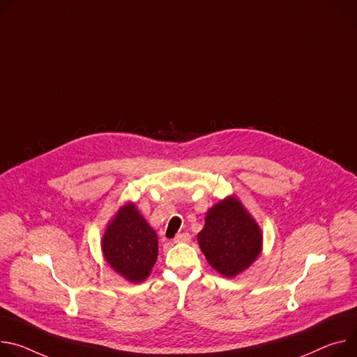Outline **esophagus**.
<instances>
[{
  "label": "esophagus",
  "mask_w": 357,
  "mask_h": 357,
  "mask_svg": "<svg viewBox=\"0 0 357 357\" xmlns=\"http://www.w3.org/2000/svg\"><path fill=\"white\" fill-rule=\"evenodd\" d=\"M190 241V235L188 234V232H185V234H179V235H176L175 236V239H174V242L175 243H188Z\"/></svg>",
  "instance_id": "34e87169"
}]
</instances>
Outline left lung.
Masks as SVG:
<instances>
[{"instance_id": "1", "label": "left lung", "mask_w": 357, "mask_h": 357, "mask_svg": "<svg viewBox=\"0 0 357 357\" xmlns=\"http://www.w3.org/2000/svg\"><path fill=\"white\" fill-rule=\"evenodd\" d=\"M198 243L208 264L222 276L235 278L262 253L261 226L235 197H226L208 209Z\"/></svg>"}]
</instances>
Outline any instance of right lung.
I'll return each instance as SVG.
<instances>
[{
  "label": "right lung",
  "mask_w": 357,
  "mask_h": 357,
  "mask_svg": "<svg viewBox=\"0 0 357 357\" xmlns=\"http://www.w3.org/2000/svg\"><path fill=\"white\" fill-rule=\"evenodd\" d=\"M107 264L125 280L141 283L158 259V236L134 202H125L108 222L101 241Z\"/></svg>",
  "instance_id": "obj_1"
}]
</instances>
